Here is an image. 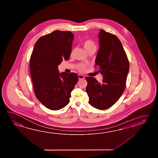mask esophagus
Returning <instances> with one entry per match:
<instances>
[{
  "label": "esophagus",
  "mask_w": 158,
  "mask_h": 158,
  "mask_svg": "<svg viewBox=\"0 0 158 158\" xmlns=\"http://www.w3.org/2000/svg\"><path fill=\"white\" fill-rule=\"evenodd\" d=\"M78 78L79 80H81V79H84L85 78V76L82 75V74H78Z\"/></svg>",
  "instance_id": "1"
}]
</instances>
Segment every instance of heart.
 <instances>
[{
    "label": "heart",
    "instance_id": "b5f03b06",
    "mask_svg": "<svg viewBox=\"0 0 158 158\" xmlns=\"http://www.w3.org/2000/svg\"><path fill=\"white\" fill-rule=\"evenodd\" d=\"M83 46H84L85 50L86 51L88 52L89 51L91 50H96V45L93 40H87L85 41H84L83 43ZM73 51H72L71 54H72ZM78 70L80 71L81 72H83L86 70V66L84 64H81L79 65L78 67Z\"/></svg>",
    "mask_w": 158,
    "mask_h": 158
}]
</instances>
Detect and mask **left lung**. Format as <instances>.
<instances>
[{"mask_svg": "<svg viewBox=\"0 0 158 158\" xmlns=\"http://www.w3.org/2000/svg\"><path fill=\"white\" fill-rule=\"evenodd\" d=\"M99 48L95 67L103 76L102 83L87 77L86 91L89 104L99 110L110 107L124 93L129 62L120 40L114 34L101 29L98 35Z\"/></svg>", "mask_w": 158, "mask_h": 158, "instance_id": "obj_1", "label": "left lung"}]
</instances>
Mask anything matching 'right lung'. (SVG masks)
I'll return each instance as SVG.
<instances>
[{
    "mask_svg": "<svg viewBox=\"0 0 158 158\" xmlns=\"http://www.w3.org/2000/svg\"><path fill=\"white\" fill-rule=\"evenodd\" d=\"M74 35L55 30L40 37L35 44L30 59V72L34 93L47 108L56 111L69 103L72 91L78 80L74 73H59L58 65L71 54Z\"/></svg>",
    "mask_w": 158,
    "mask_h": 158,
    "instance_id": "obj_1",
    "label": "right lung"
}]
</instances>
